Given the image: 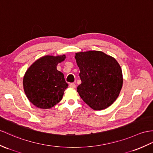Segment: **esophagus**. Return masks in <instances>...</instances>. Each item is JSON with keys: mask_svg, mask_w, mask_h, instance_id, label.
<instances>
[{"mask_svg": "<svg viewBox=\"0 0 153 153\" xmlns=\"http://www.w3.org/2000/svg\"><path fill=\"white\" fill-rule=\"evenodd\" d=\"M69 86L71 88H76V84H74V83H70L69 84Z\"/></svg>", "mask_w": 153, "mask_h": 153, "instance_id": "esophagus-1", "label": "esophagus"}]
</instances>
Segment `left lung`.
I'll return each mask as SVG.
<instances>
[{
    "instance_id": "8db88e82",
    "label": "left lung",
    "mask_w": 153,
    "mask_h": 153,
    "mask_svg": "<svg viewBox=\"0 0 153 153\" xmlns=\"http://www.w3.org/2000/svg\"><path fill=\"white\" fill-rule=\"evenodd\" d=\"M82 83L77 92L95 110L107 108L118 97L123 85L121 68L114 58L103 52L89 51L75 54Z\"/></svg>"
}]
</instances>
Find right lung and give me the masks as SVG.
<instances>
[{
  "mask_svg": "<svg viewBox=\"0 0 153 153\" xmlns=\"http://www.w3.org/2000/svg\"><path fill=\"white\" fill-rule=\"evenodd\" d=\"M65 55L45 56L33 63L23 77L26 95L33 105L42 109L53 107L62 100L68 88L64 75L56 69Z\"/></svg>",
  "mask_w": 153,
  "mask_h": 153,
  "instance_id": "obj_1",
  "label": "right lung"
}]
</instances>
